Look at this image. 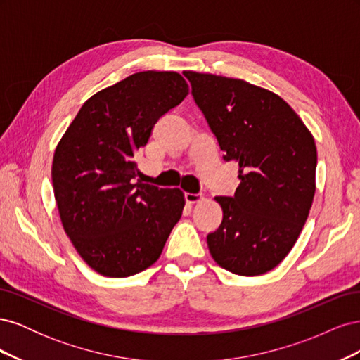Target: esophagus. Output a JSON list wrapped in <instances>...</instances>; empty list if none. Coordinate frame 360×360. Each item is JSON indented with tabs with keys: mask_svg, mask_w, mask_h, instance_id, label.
Here are the masks:
<instances>
[{
	"mask_svg": "<svg viewBox=\"0 0 360 360\" xmlns=\"http://www.w3.org/2000/svg\"><path fill=\"white\" fill-rule=\"evenodd\" d=\"M184 200H186L189 204L200 202L202 200V193H189V192H186V193H184Z\"/></svg>",
	"mask_w": 360,
	"mask_h": 360,
	"instance_id": "34e87169",
	"label": "esophagus"
}]
</instances>
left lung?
<instances>
[{
	"mask_svg": "<svg viewBox=\"0 0 360 360\" xmlns=\"http://www.w3.org/2000/svg\"><path fill=\"white\" fill-rule=\"evenodd\" d=\"M224 153L238 165L233 197H216L224 217L207 236L225 270L257 276L275 269L296 243L315 193V141L291 106L242 79L184 72Z\"/></svg>",
	"mask_w": 360,
	"mask_h": 360,
	"instance_id": "obj_1",
	"label": "left lung"
}]
</instances>
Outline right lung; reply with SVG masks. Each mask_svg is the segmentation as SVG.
<instances>
[{
  "instance_id": "1",
  "label": "right lung",
  "mask_w": 360,
  "mask_h": 360,
  "mask_svg": "<svg viewBox=\"0 0 360 360\" xmlns=\"http://www.w3.org/2000/svg\"><path fill=\"white\" fill-rule=\"evenodd\" d=\"M189 86L177 72H139L86 101L53 153L64 231L97 274L126 278L158 261L180 219V189L135 181V151Z\"/></svg>"
}]
</instances>
